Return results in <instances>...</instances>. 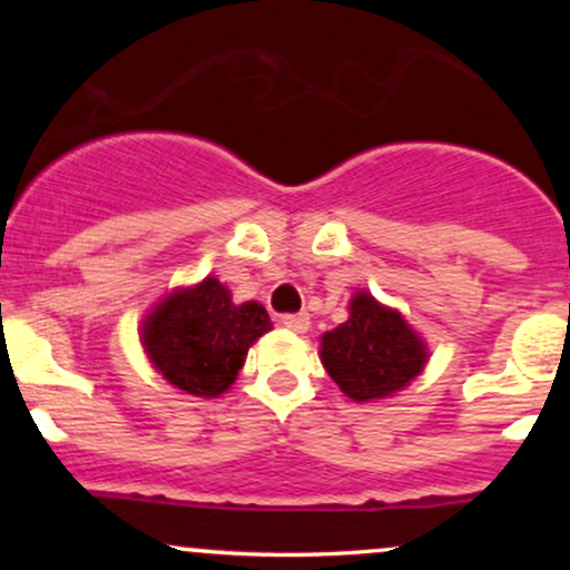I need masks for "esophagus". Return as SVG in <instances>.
<instances>
[{"label": "esophagus", "mask_w": 570, "mask_h": 570, "mask_svg": "<svg viewBox=\"0 0 570 570\" xmlns=\"http://www.w3.org/2000/svg\"><path fill=\"white\" fill-rule=\"evenodd\" d=\"M281 324H284L286 330L303 335V332H307V326H311V316H307V313H286V316L281 318Z\"/></svg>", "instance_id": "1"}]
</instances>
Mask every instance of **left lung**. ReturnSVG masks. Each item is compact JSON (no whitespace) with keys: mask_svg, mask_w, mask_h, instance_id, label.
I'll return each instance as SVG.
<instances>
[{"mask_svg":"<svg viewBox=\"0 0 570 570\" xmlns=\"http://www.w3.org/2000/svg\"><path fill=\"white\" fill-rule=\"evenodd\" d=\"M348 322L322 337L324 370L353 402L394 396L426 367V343L402 313L385 307L370 292H356Z\"/></svg>","mask_w":570,"mask_h":570,"instance_id":"left-lung-1","label":"left lung"}]
</instances>
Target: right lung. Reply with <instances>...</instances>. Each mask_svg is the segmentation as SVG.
I'll return each instance as SVG.
<instances>
[{"label":"right lung","instance_id":"1","mask_svg":"<svg viewBox=\"0 0 570 570\" xmlns=\"http://www.w3.org/2000/svg\"><path fill=\"white\" fill-rule=\"evenodd\" d=\"M271 330L263 305H235L230 289L208 276L189 289L166 294L149 311L141 324V345L168 383L208 399L230 389L248 348Z\"/></svg>","mask_w":570,"mask_h":570}]
</instances>
